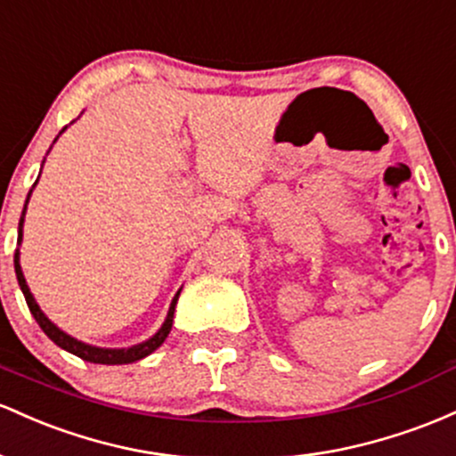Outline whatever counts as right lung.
Here are the masks:
<instances>
[{
	"label": "right lung",
	"instance_id": "1",
	"mask_svg": "<svg viewBox=\"0 0 456 456\" xmlns=\"http://www.w3.org/2000/svg\"><path fill=\"white\" fill-rule=\"evenodd\" d=\"M36 183H38V181H36ZM29 193H32V191H29ZM28 200H29V196H28ZM23 215H25V211H23ZM21 239H23V217H21V222H19V243H21ZM14 271H17V280H19V286H21V290H23V295H25V301H28V308H29V312H32L36 323L40 325V330H43L45 334H47L49 338L55 342V345L62 346L64 351L73 353V355L81 357V360H86V362H92V364H110V366H114V364H131V362L142 360V357L151 355L152 351L159 349V346L163 345V340L167 338V334H170V330H172L174 308H176L178 295H181V290H178V293L174 295V299H172V304H170V310H167L166 321H163L161 330L157 331V334L152 336V338H148L146 342H140V345H133V346H129V349H101V346L86 345V342H81V340L73 338V336L64 334V331L60 330V327H55L47 319V316H45V312L38 308V304H36L34 295L29 293V286H28V282H25V278H23L21 265H19V249H17V254H14Z\"/></svg>",
	"mask_w": 456,
	"mask_h": 456
}]
</instances>
